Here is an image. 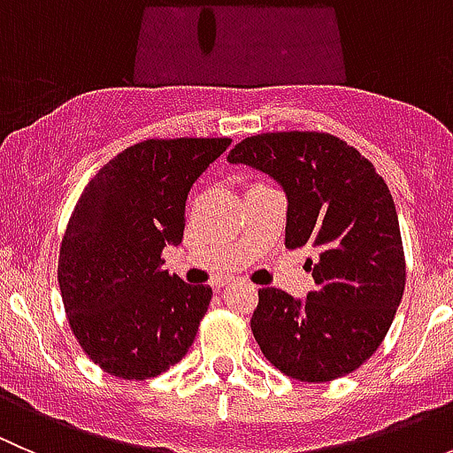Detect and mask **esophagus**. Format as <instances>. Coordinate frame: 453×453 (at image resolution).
I'll return each instance as SVG.
<instances>
[{
    "label": "esophagus",
    "instance_id": "obj_1",
    "mask_svg": "<svg viewBox=\"0 0 453 453\" xmlns=\"http://www.w3.org/2000/svg\"><path fill=\"white\" fill-rule=\"evenodd\" d=\"M226 285H230V278H219V280L214 282V287H226Z\"/></svg>",
    "mask_w": 453,
    "mask_h": 453
}]
</instances>
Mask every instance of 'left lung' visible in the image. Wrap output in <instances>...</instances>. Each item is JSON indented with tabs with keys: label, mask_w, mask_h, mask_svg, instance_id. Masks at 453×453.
<instances>
[{
	"label": "left lung",
	"mask_w": 453,
	"mask_h": 453,
	"mask_svg": "<svg viewBox=\"0 0 453 453\" xmlns=\"http://www.w3.org/2000/svg\"><path fill=\"white\" fill-rule=\"evenodd\" d=\"M227 162L272 175L285 190L287 250L313 248L304 300L265 287L252 333L287 377L322 383L353 372L381 346L405 289L395 199L357 149L319 131L245 138Z\"/></svg>",
	"instance_id": "left-lung-1"
}]
</instances>
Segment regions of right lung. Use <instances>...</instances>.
Returning <instances> with one entry per match:
<instances>
[{"label":"right lung","mask_w":453,"mask_h":453,"mask_svg":"<svg viewBox=\"0 0 453 453\" xmlns=\"http://www.w3.org/2000/svg\"><path fill=\"white\" fill-rule=\"evenodd\" d=\"M230 138L144 140L85 186L58 252V287L87 357L120 379H149L193 346L212 289L162 269L184 239L186 199Z\"/></svg>","instance_id":"1"}]
</instances>
